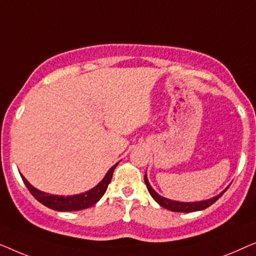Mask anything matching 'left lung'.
Listing matches in <instances>:
<instances>
[{
	"label": "left lung",
	"mask_w": 256,
	"mask_h": 256,
	"mask_svg": "<svg viewBox=\"0 0 256 256\" xmlns=\"http://www.w3.org/2000/svg\"><path fill=\"white\" fill-rule=\"evenodd\" d=\"M144 180H145V184L147 186V190L150 194V196L153 197L154 200L158 204H160L161 206L167 208V210L174 211V212H194V211H200V210H204L214 203L219 197H220L222 194H224L228 188L222 190V192L219 194V195L212 197V198L208 200H198V202H178V200H168L166 197H162L159 195L156 190L152 188V186L150 184L148 178H147V175L145 174L144 176Z\"/></svg>",
	"instance_id": "1"
}]
</instances>
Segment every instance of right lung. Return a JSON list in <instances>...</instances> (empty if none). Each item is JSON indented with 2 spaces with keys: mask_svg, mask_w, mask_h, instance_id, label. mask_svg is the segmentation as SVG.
<instances>
[{
  "mask_svg": "<svg viewBox=\"0 0 256 256\" xmlns=\"http://www.w3.org/2000/svg\"><path fill=\"white\" fill-rule=\"evenodd\" d=\"M118 162L116 164H114L112 167L108 170L106 176L102 178V181L90 190H88V192H86L78 194V195H72L66 197L59 195H51V194L42 192V190L34 188L23 175L20 176L22 178H23V182L25 183V186H26V188L28 189V192L32 194V196H34L37 200L40 202L42 204H44L45 206L56 211H78L92 206L94 204H96L97 202L102 198V196L106 192L108 186H109V183L111 182L114 170Z\"/></svg>",
  "mask_w": 256,
  "mask_h": 256,
  "instance_id": "1",
  "label": "right lung"
}]
</instances>
